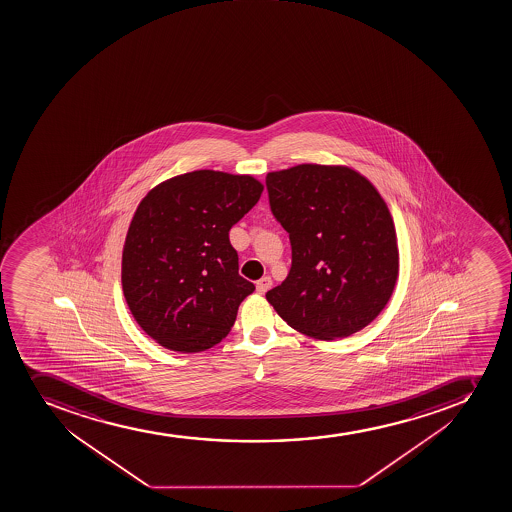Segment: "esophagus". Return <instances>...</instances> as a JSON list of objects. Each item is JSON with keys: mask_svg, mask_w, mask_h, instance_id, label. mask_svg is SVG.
I'll return each mask as SVG.
<instances>
[{"mask_svg": "<svg viewBox=\"0 0 512 512\" xmlns=\"http://www.w3.org/2000/svg\"><path fill=\"white\" fill-rule=\"evenodd\" d=\"M270 287H272V279H270V277H262V279L257 282V292H259V294H265Z\"/></svg>", "mask_w": 512, "mask_h": 512, "instance_id": "1", "label": "esophagus"}]
</instances>
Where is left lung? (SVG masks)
<instances>
[{
	"mask_svg": "<svg viewBox=\"0 0 512 512\" xmlns=\"http://www.w3.org/2000/svg\"><path fill=\"white\" fill-rule=\"evenodd\" d=\"M265 183L292 247L289 275L267 300L290 327L315 339L364 329L389 302L399 272L384 200L347 167L297 165L269 173Z\"/></svg>",
	"mask_w": 512,
	"mask_h": 512,
	"instance_id": "8db88e82",
	"label": "left lung"
}]
</instances>
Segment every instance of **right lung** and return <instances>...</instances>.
<instances>
[{
  "mask_svg": "<svg viewBox=\"0 0 512 512\" xmlns=\"http://www.w3.org/2000/svg\"><path fill=\"white\" fill-rule=\"evenodd\" d=\"M248 175L197 170L153 188L123 247V295L138 325L175 352H202L232 329L255 285L238 275L228 232L262 195Z\"/></svg>",
  "mask_w": 512,
  "mask_h": 512,
  "instance_id": "obj_1",
  "label": "right lung"
}]
</instances>
